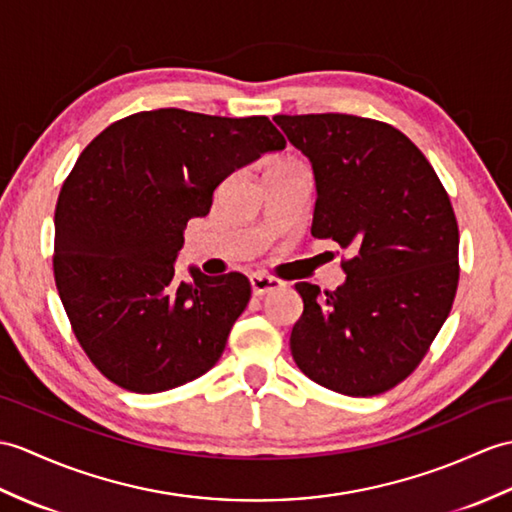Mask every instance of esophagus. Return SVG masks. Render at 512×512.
Listing matches in <instances>:
<instances>
[{
	"label": "esophagus",
	"mask_w": 512,
	"mask_h": 512,
	"mask_svg": "<svg viewBox=\"0 0 512 512\" xmlns=\"http://www.w3.org/2000/svg\"><path fill=\"white\" fill-rule=\"evenodd\" d=\"M251 288H253L255 296H266L270 292L283 288V281L277 279V277H270V275H253L251 277Z\"/></svg>",
	"instance_id": "obj_1"
}]
</instances>
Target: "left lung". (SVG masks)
I'll return each mask as SVG.
<instances>
[{"label": "left lung", "mask_w": 512, "mask_h": 512, "mask_svg": "<svg viewBox=\"0 0 512 512\" xmlns=\"http://www.w3.org/2000/svg\"><path fill=\"white\" fill-rule=\"evenodd\" d=\"M316 178L312 235L334 240L347 281L294 285L296 366L334 392L373 397L414 373L458 290V222L432 163L386 122L347 113L275 115Z\"/></svg>", "instance_id": "8db88e82"}]
</instances>
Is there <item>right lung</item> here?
Returning <instances> with one entry per match:
<instances>
[{
  "instance_id": "right-lung-1",
  "label": "right lung",
  "mask_w": 512,
  "mask_h": 512,
  "mask_svg": "<svg viewBox=\"0 0 512 512\" xmlns=\"http://www.w3.org/2000/svg\"><path fill=\"white\" fill-rule=\"evenodd\" d=\"M285 139L266 115L183 109L113 122L82 150L54 213V281L82 351L113 384L152 395L205 375L251 301L242 272L178 281L189 218Z\"/></svg>"
}]
</instances>
